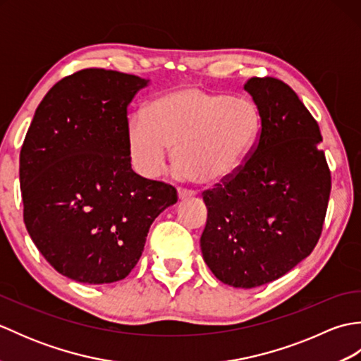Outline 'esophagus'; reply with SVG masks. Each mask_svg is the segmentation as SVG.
Here are the masks:
<instances>
[{
	"label": "esophagus",
	"instance_id": "esophagus-1",
	"mask_svg": "<svg viewBox=\"0 0 361 361\" xmlns=\"http://www.w3.org/2000/svg\"><path fill=\"white\" fill-rule=\"evenodd\" d=\"M194 195H195L194 190L185 189V188H180V189H178V197H180V200H186V198H190V197H194Z\"/></svg>",
	"mask_w": 361,
	"mask_h": 361
}]
</instances>
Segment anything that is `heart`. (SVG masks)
<instances>
[{
    "instance_id": "obj_1",
    "label": "heart",
    "mask_w": 361,
    "mask_h": 361,
    "mask_svg": "<svg viewBox=\"0 0 361 361\" xmlns=\"http://www.w3.org/2000/svg\"><path fill=\"white\" fill-rule=\"evenodd\" d=\"M262 127L259 109L247 97H229L189 83L161 93L142 114L128 119L127 141L137 172L158 176L169 147L178 171L197 185L214 186L240 171Z\"/></svg>"
}]
</instances>
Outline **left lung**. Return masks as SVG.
<instances>
[{"mask_svg": "<svg viewBox=\"0 0 361 361\" xmlns=\"http://www.w3.org/2000/svg\"><path fill=\"white\" fill-rule=\"evenodd\" d=\"M243 88L262 127L240 171L203 192L200 247L219 281L252 288L279 279L317 247L331 171L318 122L287 83L251 78Z\"/></svg>", "mask_w": 361, "mask_h": 361, "instance_id": "8db88e82", "label": "left lung"}]
</instances>
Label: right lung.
Segmentation results:
<instances>
[{
	"instance_id": "right-lung-1",
	"label": "right lung",
	"mask_w": 361,
	"mask_h": 361,
	"mask_svg": "<svg viewBox=\"0 0 361 361\" xmlns=\"http://www.w3.org/2000/svg\"><path fill=\"white\" fill-rule=\"evenodd\" d=\"M147 82L88 68L59 80L37 106L20 152L23 219L38 251L66 278L124 279L153 220L178 200L172 185L130 164L127 106Z\"/></svg>"
}]
</instances>
